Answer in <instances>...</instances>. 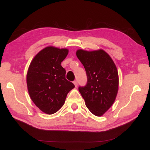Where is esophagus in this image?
Here are the masks:
<instances>
[{"label":"esophagus","mask_w":150,"mask_h":150,"mask_svg":"<svg viewBox=\"0 0 150 150\" xmlns=\"http://www.w3.org/2000/svg\"><path fill=\"white\" fill-rule=\"evenodd\" d=\"M73 83H74V84L75 86V87H77V86H78V82H77V81H74V82H73Z\"/></svg>","instance_id":"1"}]
</instances>
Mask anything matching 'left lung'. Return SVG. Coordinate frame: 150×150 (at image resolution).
<instances>
[{"mask_svg": "<svg viewBox=\"0 0 150 150\" xmlns=\"http://www.w3.org/2000/svg\"><path fill=\"white\" fill-rule=\"evenodd\" d=\"M76 56L83 64L87 84L79 91L88 110L101 116L114 103L119 86L118 72L114 61L103 49L88 51L78 49Z\"/></svg>", "mask_w": 150, "mask_h": 150, "instance_id": "8db88e82", "label": "left lung"}]
</instances>
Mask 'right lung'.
<instances>
[{
  "label": "right lung",
  "instance_id": "1",
  "mask_svg": "<svg viewBox=\"0 0 150 150\" xmlns=\"http://www.w3.org/2000/svg\"><path fill=\"white\" fill-rule=\"evenodd\" d=\"M68 52L66 48L47 46L36 54L28 68L26 81L30 98L46 114L59 110L67 93L74 88L66 79V70L61 66Z\"/></svg>",
  "mask_w": 150,
  "mask_h": 150
}]
</instances>
